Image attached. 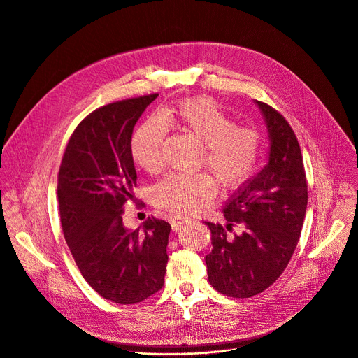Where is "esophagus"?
Here are the masks:
<instances>
[{"label": "esophagus", "mask_w": 358, "mask_h": 358, "mask_svg": "<svg viewBox=\"0 0 358 358\" xmlns=\"http://www.w3.org/2000/svg\"><path fill=\"white\" fill-rule=\"evenodd\" d=\"M191 222V220L189 218H185V217H180V215H175V217H172V220H171V224H172V229L175 231V233H178L179 229H182L186 224H189Z\"/></svg>", "instance_id": "1"}]
</instances>
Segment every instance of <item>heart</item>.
<instances>
[{"label": "heart", "instance_id": "b5f03b06", "mask_svg": "<svg viewBox=\"0 0 358 358\" xmlns=\"http://www.w3.org/2000/svg\"><path fill=\"white\" fill-rule=\"evenodd\" d=\"M167 125H178L202 144L199 167H208L225 191L240 187L255 175L262 152L260 133L248 125H236L220 103L208 96L183 99L160 117L147 118L134 131L131 155L143 171L157 173L162 169ZM214 178L205 172L169 175L155 186L153 201L176 214L199 213L217 194Z\"/></svg>", "mask_w": 358, "mask_h": 358}]
</instances>
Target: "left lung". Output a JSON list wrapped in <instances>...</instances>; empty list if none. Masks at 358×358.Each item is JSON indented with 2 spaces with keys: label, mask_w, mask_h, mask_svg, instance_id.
Listing matches in <instances>:
<instances>
[{
  "label": "left lung",
  "mask_w": 358,
  "mask_h": 358,
  "mask_svg": "<svg viewBox=\"0 0 358 358\" xmlns=\"http://www.w3.org/2000/svg\"><path fill=\"white\" fill-rule=\"evenodd\" d=\"M256 103L268 131V162L228 199L224 225L205 221L213 241V251L205 256L208 280L231 298H251L279 279L298 245L308 205L295 133L279 111Z\"/></svg>",
  "instance_id": "8db88e82"
}]
</instances>
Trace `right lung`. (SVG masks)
Segmentation results:
<instances>
[{
	"label": "right lung",
	"instance_id": "add662e5",
	"mask_svg": "<svg viewBox=\"0 0 358 358\" xmlns=\"http://www.w3.org/2000/svg\"><path fill=\"white\" fill-rule=\"evenodd\" d=\"M159 94L105 105L72 133L57 175L63 236L83 279L103 299L138 303L164 283L171 224L149 217L131 231L122 224L137 173L133 129Z\"/></svg>",
	"mask_w": 358,
	"mask_h": 358
}]
</instances>
